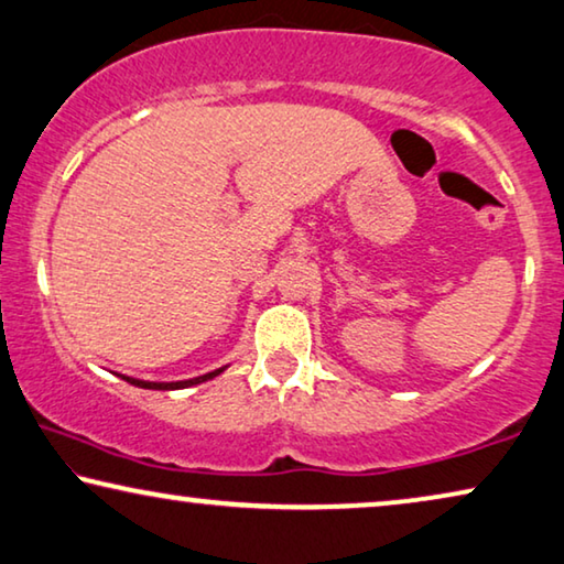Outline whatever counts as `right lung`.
Wrapping results in <instances>:
<instances>
[{
	"instance_id": "right-lung-1",
	"label": "right lung",
	"mask_w": 564,
	"mask_h": 564,
	"mask_svg": "<svg viewBox=\"0 0 564 564\" xmlns=\"http://www.w3.org/2000/svg\"><path fill=\"white\" fill-rule=\"evenodd\" d=\"M224 369H218V371H210V373H206V377H198V379H187V381H170V383H158V381H140V379H129V377H124L129 383H134V387H142V389H185V387H193V383H200V381H208V379H214V377H218V373H221Z\"/></svg>"
}]
</instances>
